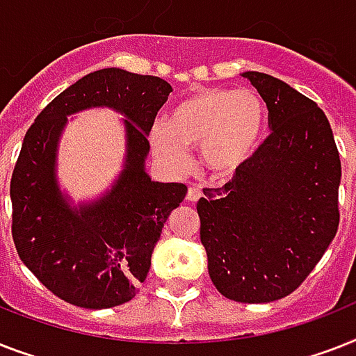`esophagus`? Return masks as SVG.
I'll use <instances>...</instances> for the list:
<instances>
[{"mask_svg": "<svg viewBox=\"0 0 356 356\" xmlns=\"http://www.w3.org/2000/svg\"><path fill=\"white\" fill-rule=\"evenodd\" d=\"M202 196V187L200 186H191L187 189V200L196 202Z\"/></svg>", "mask_w": 356, "mask_h": 356, "instance_id": "1", "label": "esophagus"}]
</instances>
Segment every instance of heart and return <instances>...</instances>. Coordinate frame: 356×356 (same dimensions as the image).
Masks as SVG:
<instances>
[{"instance_id":"1","label":"heart","mask_w":356,"mask_h":356,"mask_svg":"<svg viewBox=\"0 0 356 356\" xmlns=\"http://www.w3.org/2000/svg\"><path fill=\"white\" fill-rule=\"evenodd\" d=\"M266 124V108L254 90L206 88L172 108L169 121H156L150 145L169 170L189 167V147H200L202 163L213 175L241 169L257 150Z\"/></svg>"}]
</instances>
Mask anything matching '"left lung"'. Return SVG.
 <instances>
[{
    "mask_svg": "<svg viewBox=\"0 0 356 356\" xmlns=\"http://www.w3.org/2000/svg\"><path fill=\"white\" fill-rule=\"evenodd\" d=\"M272 134L232 180L204 189L196 211L213 285L268 303L303 283L337 235L342 165L325 113L286 82L244 71Z\"/></svg>",
    "mask_w": 356,
    "mask_h": 356,
    "instance_id": "1",
    "label": "left lung"
}]
</instances>
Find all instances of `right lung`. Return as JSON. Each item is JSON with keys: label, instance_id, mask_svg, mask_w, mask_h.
Returning a JSON list of instances; mask_svg holds the SVG:
<instances>
[{"label": "right lung", "instance_id": "obj_1", "mask_svg": "<svg viewBox=\"0 0 356 356\" xmlns=\"http://www.w3.org/2000/svg\"><path fill=\"white\" fill-rule=\"evenodd\" d=\"M172 88L160 76L119 67L93 71L71 84L34 119L10 180L13 238L19 259L60 300L110 309L136 296L150 268L184 184L150 180L149 132ZM90 107L124 115L125 161L110 190L76 207L60 189L58 143L67 118Z\"/></svg>", "mask_w": 356, "mask_h": 356}]
</instances>
